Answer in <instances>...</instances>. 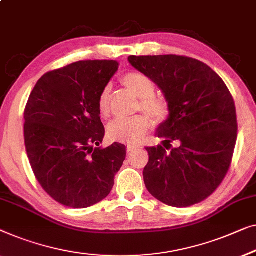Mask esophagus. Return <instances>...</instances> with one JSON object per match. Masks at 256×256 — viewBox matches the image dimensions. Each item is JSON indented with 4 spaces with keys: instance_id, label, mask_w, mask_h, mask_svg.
Wrapping results in <instances>:
<instances>
[{
    "instance_id": "34e87169",
    "label": "esophagus",
    "mask_w": 256,
    "mask_h": 256,
    "mask_svg": "<svg viewBox=\"0 0 256 256\" xmlns=\"http://www.w3.org/2000/svg\"><path fill=\"white\" fill-rule=\"evenodd\" d=\"M136 150H138V148H137V146H127V152H128V154H132V152H135Z\"/></svg>"
}]
</instances>
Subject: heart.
Instances as JSON below:
<instances>
[{
    "label": "heart",
    "instance_id": "heart-1",
    "mask_svg": "<svg viewBox=\"0 0 256 256\" xmlns=\"http://www.w3.org/2000/svg\"><path fill=\"white\" fill-rule=\"evenodd\" d=\"M122 82L140 98L137 108L146 112L156 122H164L168 119L171 108L164 98L154 96L156 83L151 77L140 72H130L122 77ZM110 86L107 85L102 88L98 98V110L104 118L108 116L110 114ZM151 127L152 122L144 114L132 118H118L108 124L107 135L116 142L135 146L143 140Z\"/></svg>",
    "mask_w": 256,
    "mask_h": 256
}]
</instances>
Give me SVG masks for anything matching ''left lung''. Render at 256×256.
I'll list each match as a JSON object with an SVG mask.
<instances>
[{"label": "left lung", "instance_id": "obj_1", "mask_svg": "<svg viewBox=\"0 0 256 256\" xmlns=\"http://www.w3.org/2000/svg\"><path fill=\"white\" fill-rule=\"evenodd\" d=\"M128 61L154 80L171 108L157 132L164 146L146 148V190L176 208L204 201L223 182L234 152L238 122L231 92L209 66L196 58L130 55Z\"/></svg>", "mask_w": 256, "mask_h": 256}]
</instances>
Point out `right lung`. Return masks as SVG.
Listing matches in <instances>:
<instances>
[{"label": "right lung", "instance_id": "add662e5", "mask_svg": "<svg viewBox=\"0 0 256 256\" xmlns=\"http://www.w3.org/2000/svg\"><path fill=\"white\" fill-rule=\"evenodd\" d=\"M119 68L108 60L78 61L48 72L24 110V140L32 171L52 198L69 208L102 201L126 159L120 143L102 149L105 128L98 98Z\"/></svg>", "mask_w": 256, "mask_h": 256}]
</instances>
